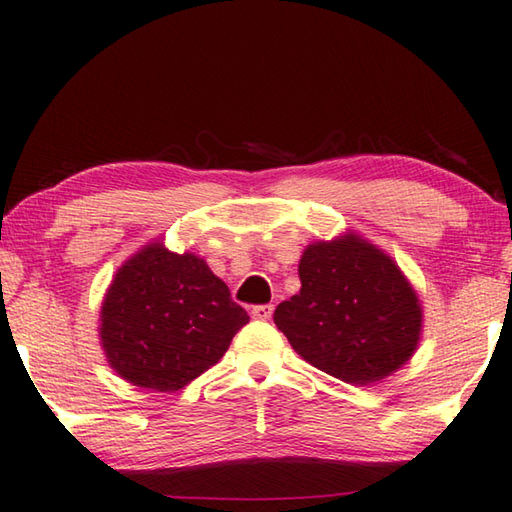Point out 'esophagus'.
I'll list each match as a JSON object with an SVG mask.
<instances>
[{
    "label": "esophagus",
    "instance_id": "esophagus-1",
    "mask_svg": "<svg viewBox=\"0 0 512 512\" xmlns=\"http://www.w3.org/2000/svg\"><path fill=\"white\" fill-rule=\"evenodd\" d=\"M272 311L274 308L272 306H254L251 308V317H254V320H270L272 317Z\"/></svg>",
    "mask_w": 512,
    "mask_h": 512
}]
</instances>
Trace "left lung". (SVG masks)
<instances>
[{
	"instance_id": "obj_1",
	"label": "left lung",
	"mask_w": 512,
	"mask_h": 512,
	"mask_svg": "<svg viewBox=\"0 0 512 512\" xmlns=\"http://www.w3.org/2000/svg\"><path fill=\"white\" fill-rule=\"evenodd\" d=\"M299 281L297 295L276 306L274 324L317 370L372 385L420 347L417 290L390 254L358 233L311 242L299 258Z\"/></svg>"
}]
</instances>
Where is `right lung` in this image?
Instances as JSON below:
<instances>
[{"label":"right lung","instance_id":"obj_1","mask_svg":"<svg viewBox=\"0 0 512 512\" xmlns=\"http://www.w3.org/2000/svg\"><path fill=\"white\" fill-rule=\"evenodd\" d=\"M247 322L204 258L154 240L117 267L97 331L120 379L174 392L213 367Z\"/></svg>","mask_w":512,"mask_h":512}]
</instances>
